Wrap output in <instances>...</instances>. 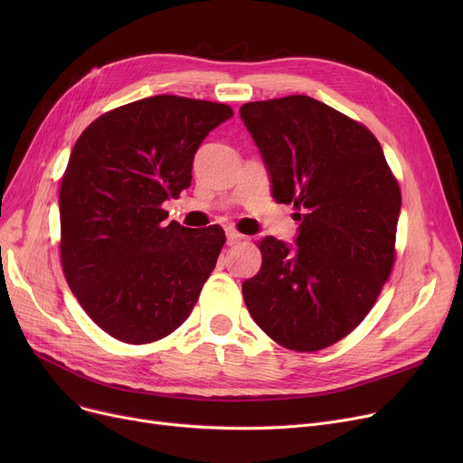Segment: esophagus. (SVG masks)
Here are the masks:
<instances>
[{"mask_svg":"<svg viewBox=\"0 0 463 463\" xmlns=\"http://www.w3.org/2000/svg\"><path fill=\"white\" fill-rule=\"evenodd\" d=\"M240 240H244V236H241L240 232H236V231H232V229H229V231H227V244H229V246L238 244Z\"/></svg>","mask_w":463,"mask_h":463,"instance_id":"1","label":"esophagus"}]
</instances>
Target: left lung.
<instances>
[{"label": "left lung", "mask_w": 463, "mask_h": 463, "mask_svg": "<svg viewBox=\"0 0 463 463\" xmlns=\"http://www.w3.org/2000/svg\"><path fill=\"white\" fill-rule=\"evenodd\" d=\"M240 118L269 170L272 197L295 204V246L260 240L241 283L255 323L311 353L339 342L373 307L394 264L402 193L370 129L307 95L255 101Z\"/></svg>", "instance_id": "obj_1"}]
</instances>
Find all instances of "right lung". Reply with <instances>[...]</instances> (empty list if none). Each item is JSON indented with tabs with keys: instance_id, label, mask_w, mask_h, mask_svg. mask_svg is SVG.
Returning a JSON list of instances; mask_svg holds the SVG:
<instances>
[{
	"instance_id": "add662e5",
	"label": "right lung",
	"mask_w": 463,
	"mask_h": 463,
	"mask_svg": "<svg viewBox=\"0 0 463 463\" xmlns=\"http://www.w3.org/2000/svg\"><path fill=\"white\" fill-rule=\"evenodd\" d=\"M232 118L223 103L156 95L97 118L60 187L61 266L91 321L126 344L175 332L225 244L219 225L166 223L161 204L191 185L193 159Z\"/></svg>"
}]
</instances>
